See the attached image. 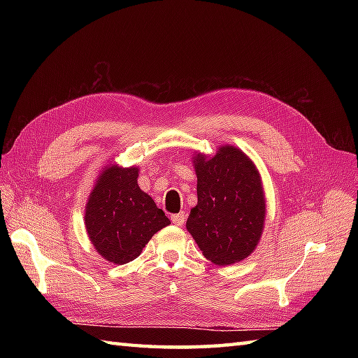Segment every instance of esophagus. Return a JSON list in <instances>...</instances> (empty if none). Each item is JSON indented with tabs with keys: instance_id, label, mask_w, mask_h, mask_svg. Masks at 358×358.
<instances>
[{
	"instance_id": "1",
	"label": "esophagus",
	"mask_w": 358,
	"mask_h": 358,
	"mask_svg": "<svg viewBox=\"0 0 358 358\" xmlns=\"http://www.w3.org/2000/svg\"><path fill=\"white\" fill-rule=\"evenodd\" d=\"M171 220H172V223H173L175 226H183L185 222H186V214H183V212H180V214L172 215Z\"/></svg>"
}]
</instances>
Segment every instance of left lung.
<instances>
[{
  "label": "left lung",
  "mask_w": 358,
  "mask_h": 358,
  "mask_svg": "<svg viewBox=\"0 0 358 358\" xmlns=\"http://www.w3.org/2000/svg\"><path fill=\"white\" fill-rule=\"evenodd\" d=\"M195 208L186 222L203 255L218 266L245 260L262 238L266 196L262 175L241 149L223 144L214 155L195 152Z\"/></svg>",
  "instance_id": "8db88e82"
}]
</instances>
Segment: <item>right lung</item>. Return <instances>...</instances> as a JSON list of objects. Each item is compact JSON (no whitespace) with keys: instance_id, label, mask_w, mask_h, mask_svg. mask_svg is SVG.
<instances>
[{"instance_id":"right-lung-1","label":"right lung","mask_w":358,"mask_h":358,"mask_svg":"<svg viewBox=\"0 0 358 358\" xmlns=\"http://www.w3.org/2000/svg\"><path fill=\"white\" fill-rule=\"evenodd\" d=\"M138 173L136 166H103L85 208L90 243L113 264L135 260L149 240L171 224L152 196L140 189Z\"/></svg>"}]
</instances>
